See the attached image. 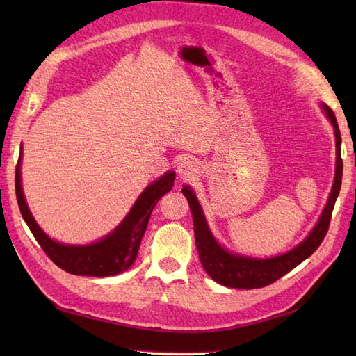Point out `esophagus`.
<instances>
[{
    "instance_id": "34e87169",
    "label": "esophagus",
    "mask_w": 356,
    "mask_h": 356,
    "mask_svg": "<svg viewBox=\"0 0 356 356\" xmlns=\"http://www.w3.org/2000/svg\"><path fill=\"white\" fill-rule=\"evenodd\" d=\"M195 172H197V165H195V162L191 161V159L185 157V159H182V161L179 162V165H177V174H179L180 179H185V180L191 179Z\"/></svg>"
}]
</instances>
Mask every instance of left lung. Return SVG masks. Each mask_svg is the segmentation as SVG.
<instances>
[{
    "instance_id": "obj_1",
    "label": "left lung",
    "mask_w": 356,
    "mask_h": 356,
    "mask_svg": "<svg viewBox=\"0 0 356 356\" xmlns=\"http://www.w3.org/2000/svg\"><path fill=\"white\" fill-rule=\"evenodd\" d=\"M321 108L324 115L330 120L334 127L335 134V147H337V162H335V177L329 199L326 202L323 213L315 223L314 229L307 234V237L292 248L291 251L280 254L270 259H254L241 254L229 252L223 248L211 232L208 222L203 214V209L194 194L191 186H184V195L190 203V209L193 214L194 223V236L195 246L199 251V259L205 268L207 274L226 287H236V289H257L264 287L270 283L277 282L278 278L286 275L293 268H297L301 261L309 259L324 240L329 229V222L334 211L337 197L341 188L343 179V159H341V133H339L337 118L326 104L321 102Z\"/></svg>"
}]
</instances>
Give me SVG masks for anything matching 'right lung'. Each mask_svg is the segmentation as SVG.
<instances>
[{
    "instance_id": "add662e5",
    "label": "right lung",
    "mask_w": 356,
    "mask_h": 356,
    "mask_svg": "<svg viewBox=\"0 0 356 356\" xmlns=\"http://www.w3.org/2000/svg\"><path fill=\"white\" fill-rule=\"evenodd\" d=\"M21 157L22 147L15 171V191L22 218L32 231L33 237L49 255V259L73 275L111 277L125 272L134 263L143 234H145L149 216L159 199L168 193L176 179V172L166 171L163 176L151 182L134 202L130 213L115 229L101 240L88 245H65L50 238L36 223L27 207L21 185Z\"/></svg>"
}]
</instances>
